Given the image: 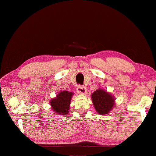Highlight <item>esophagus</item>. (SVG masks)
<instances>
[{
  "instance_id": "34e87169",
  "label": "esophagus",
  "mask_w": 156,
  "mask_h": 156,
  "mask_svg": "<svg viewBox=\"0 0 156 156\" xmlns=\"http://www.w3.org/2000/svg\"><path fill=\"white\" fill-rule=\"evenodd\" d=\"M76 90H77L78 93L80 94H87V89L85 87H82V86H78V87H77V88H76Z\"/></svg>"
}]
</instances>
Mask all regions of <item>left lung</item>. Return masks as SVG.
Masks as SVG:
<instances>
[{
    "label": "left lung",
    "mask_w": 156,
    "mask_h": 156,
    "mask_svg": "<svg viewBox=\"0 0 156 156\" xmlns=\"http://www.w3.org/2000/svg\"><path fill=\"white\" fill-rule=\"evenodd\" d=\"M91 99L96 111L100 115H107L115 107L116 98L103 88H98L92 93Z\"/></svg>",
    "instance_id": "8db88e82"
}]
</instances>
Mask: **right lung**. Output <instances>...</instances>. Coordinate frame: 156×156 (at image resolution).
Masks as SVG:
<instances>
[{
  "label": "right lung",
  "mask_w": 156,
  "mask_h": 156,
  "mask_svg": "<svg viewBox=\"0 0 156 156\" xmlns=\"http://www.w3.org/2000/svg\"><path fill=\"white\" fill-rule=\"evenodd\" d=\"M74 93L72 92L63 90L59 92L56 97L49 101V105L53 111L60 115L68 114L72 97Z\"/></svg>",
  "instance_id": "1"
}]
</instances>
